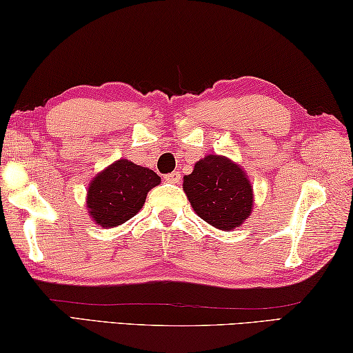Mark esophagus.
Returning a JSON list of instances; mask_svg holds the SVG:
<instances>
[{"label": "esophagus", "instance_id": "34e87169", "mask_svg": "<svg viewBox=\"0 0 353 353\" xmlns=\"http://www.w3.org/2000/svg\"><path fill=\"white\" fill-rule=\"evenodd\" d=\"M165 181L170 182V183H179V182H181V172H179V171L170 172V174L165 176Z\"/></svg>", "mask_w": 353, "mask_h": 353}]
</instances>
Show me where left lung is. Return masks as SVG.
Masks as SVG:
<instances>
[{"mask_svg":"<svg viewBox=\"0 0 353 353\" xmlns=\"http://www.w3.org/2000/svg\"><path fill=\"white\" fill-rule=\"evenodd\" d=\"M191 207L221 230H232L252 212V187L244 171L221 155H207L183 177Z\"/></svg>","mask_w":353,"mask_h":353,"instance_id":"left-lung-1","label":"left lung"}]
</instances>
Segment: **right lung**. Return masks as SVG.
Listing matches in <instances>:
<instances>
[{
    "label": "right lung",
    "mask_w": 353,
    "mask_h": 353,
    "mask_svg": "<svg viewBox=\"0 0 353 353\" xmlns=\"http://www.w3.org/2000/svg\"><path fill=\"white\" fill-rule=\"evenodd\" d=\"M159 183L160 177L152 170L121 159L93 179L87 207L99 225L115 227L135 216L148 191Z\"/></svg>",
    "instance_id": "right-lung-1"
}]
</instances>
